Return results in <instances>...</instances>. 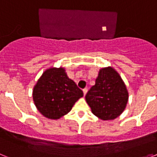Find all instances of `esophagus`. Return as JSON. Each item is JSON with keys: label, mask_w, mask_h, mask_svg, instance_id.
<instances>
[{"label": "esophagus", "mask_w": 157, "mask_h": 157, "mask_svg": "<svg viewBox=\"0 0 157 157\" xmlns=\"http://www.w3.org/2000/svg\"><path fill=\"white\" fill-rule=\"evenodd\" d=\"M82 91H83V94H84V96H86V93H87V89L85 88Z\"/></svg>", "instance_id": "obj_1"}]
</instances>
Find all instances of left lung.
Segmentation results:
<instances>
[{"instance_id": "left-lung-1", "label": "left lung", "mask_w": 157, "mask_h": 157, "mask_svg": "<svg viewBox=\"0 0 157 157\" xmlns=\"http://www.w3.org/2000/svg\"><path fill=\"white\" fill-rule=\"evenodd\" d=\"M129 94L120 74L112 67L100 69L95 85L86 95L92 113L102 120H115L123 113Z\"/></svg>"}]
</instances>
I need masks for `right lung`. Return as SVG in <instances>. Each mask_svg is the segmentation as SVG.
<instances>
[{"label":"right lung","instance_id":"right-lung-1","mask_svg":"<svg viewBox=\"0 0 157 157\" xmlns=\"http://www.w3.org/2000/svg\"><path fill=\"white\" fill-rule=\"evenodd\" d=\"M37 111L50 120H59L71 110L82 91L69 78L64 67H49L43 72L33 89Z\"/></svg>","mask_w":157,"mask_h":157}]
</instances>
